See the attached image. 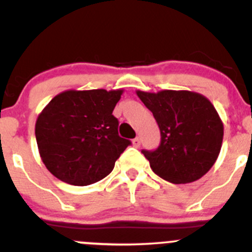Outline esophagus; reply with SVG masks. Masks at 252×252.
Masks as SVG:
<instances>
[{"label": "esophagus", "mask_w": 252, "mask_h": 252, "mask_svg": "<svg viewBox=\"0 0 252 252\" xmlns=\"http://www.w3.org/2000/svg\"><path fill=\"white\" fill-rule=\"evenodd\" d=\"M131 142H133V146L139 147V146H140V144H141V140H140V138H135Z\"/></svg>", "instance_id": "esophagus-1"}]
</instances>
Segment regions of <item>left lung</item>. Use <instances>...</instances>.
Listing matches in <instances>:
<instances>
[{
	"instance_id": "1",
	"label": "left lung",
	"mask_w": 252,
	"mask_h": 252,
	"mask_svg": "<svg viewBox=\"0 0 252 252\" xmlns=\"http://www.w3.org/2000/svg\"><path fill=\"white\" fill-rule=\"evenodd\" d=\"M136 95L154 114L161 144L145 151L157 175L174 184L200 179L217 161L223 141V123L204 95L188 90H162Z\"/></svg>"
}]
</instances>
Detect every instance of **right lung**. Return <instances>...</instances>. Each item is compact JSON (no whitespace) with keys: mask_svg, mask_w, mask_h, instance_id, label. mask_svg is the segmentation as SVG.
<instances>
[{"mask_svg":"<svg viewBox=\"0 0 252 252\" xmlns=\"http://www.w3.org/2000/svg\"><path fill=\"white\" fill-rule=\"evenodd\" d=\"M118 90H65L40 112L35 124L42 162L57 179L85 187L103 179L130 141L118 135L112 114Z\"/></svg>","mask_w":252,"mask_h":252,"instance_id":"right-lung-1","label":"right lung"}]
</instances>
